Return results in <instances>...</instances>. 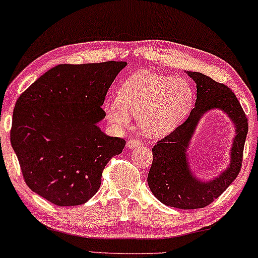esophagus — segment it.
<instances>
[{"instance_id":"1","label":"esophagus","mask_w":258,"mask_h":258,"mask_svg":"<svg viewBox=\"0 0 258 258\" xmlns=\"http://www.w3.org/2000/svg\"><path fill=\"white\" fill-rule=\"evenodd\" d=\"M126 146H128V148H130V149H134V148H137V147L142 146V141H140V140H130V141H128V143H126Z\"/></svg>"}]
</instances>
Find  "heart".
Returning <instances> with one entry per match:
<instances>
[{
    "label": "heart",
    "mask_w": 258,
    "mask_h": 258,
    "mask_svg": "<svg viewBox=\"0 0 258 258\" xmlns=\"http://www.w3.org/2000/svg\"><path fill=\"white\" fill-rule=\"evenodd\" d=\"M117 96L103 104L109 122L121 129L129 125L130 114L137 116L141 130L150 137L163 136L174 129L188 114L194 97L186 81L150 73L125 80Z\"/></svg>",
    "instance_id": "b5f03b06"
}]
</instances>
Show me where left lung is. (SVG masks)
<instances>
[{"mask_svg": "<svg viewBox=\"0 0 258 258\" xmlns=\"http://www.w3.org/2000/svg\"><path fill=\"white\" fill-rule=\"evenodd\" d=\"M188 75L195 81L197 88L195 108L185 122L154 146L148 184L154 196L165 206L199 209L220 197L241 171L248 118L230 88L202 73L188 72ZM211 108H221L232 118L236 126V136L229 167L213 181L201 182L189 171L186 149L197 123L204 112Z\"/></svg>", "mask_w": 258, "mask_h": 258, "instance_id": "obj_1", "label": "left lung"}]
</instances>
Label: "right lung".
<instances>
[{"label": "right lung", "mask_w": 258, "mask_h": 258, "mask_svg": "<svg viewBox=\"0 0 258 258\" xmlns=\"http://www.w3.org/2000/svg\"><path fill=\"white\" fill-rule=\"evenodd\" d=\"M125 66L58 64L20 95L10 142L34 192L59 207L80 206L97 192L104 167L125 146L97 126L105 95Z\"/></svg>", "instance_id": "add662e5"}]
</instances>
